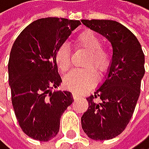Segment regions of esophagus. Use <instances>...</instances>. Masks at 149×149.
Masks as SVG:
<instances>
[{"label": "esophagus", "mask_w": 149, "mask_h": 149, "mask_svg": "<svg viewBox=\"0 0 149 149\" xmlns=\"http://www.w3.org/2000/svg\"><path fill=\"white\" fill-rule=\"evenodd\" d=\"M80 97V95L78 94V93H73V97L74 98H78Z\"/></svg>", "instance_id": "esophagus-1"}]
</instances>
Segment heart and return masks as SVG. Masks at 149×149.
Instances as JSON below:
<instances>
[{
    "label": "heart",
    "mask_w": 149,
    "mask_h": 149,
    "mask_svg": "<svg viewBox=\"0 0 149 149\" xmlns=\"http://www.w3.org/2000/svg\"><path fill=\"white\" fill-rule=\"evenodd\" d=\"M76 49L88 52L83 65L86 68L71 71L64 78V86L75 93H83L97 83V74L102 76L110 64V55L102 46V41L95 33L85 30L76 36L74 41ZM55 62L60 71L66 72L71 67V54L68 47L61 46L55 52Z\"/></svg>",
    "instance_id": "heart-1"
}]
</instances>
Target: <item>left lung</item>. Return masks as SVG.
Segmentation results:
<instances>
[{"label":"left lung","instance_id":"obj_1","mask_svg":"<svg viewBox=\"0 0 149 149\" xmlns=\"http://www.w3.org/2000/svg\"><path fill=\"white\" fill-rule=\"evenodd\" d=\"M83 24L110 41L113 49L108 75L81 117L82 128L95 141L110 140L129 124L141 93L144 54L140 42L124 25L113 20L83 19Z\"/></svg>","mask_w":149,"mask_h":149}]
</instances>
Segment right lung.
I'll return each instance as SVG.
<instances>
[{"label":"right lung","instance_id":"obj_1","mask_svg":"<svg viewBox=\"0 0 149 149\" xmlns=\"http://www.w3.org/2000/svg\"><path fill=\"white\" fill-rule=\"evenodd\" d=\"M79 20L41 18L16 38L8 60L11 101L21 130L30 138L47 141L59 131L60 117L72 103L68 91L52 92L61 83L55 52Z\"/></svg>","mask_w":149,"mask_h":149}]
</instances>
